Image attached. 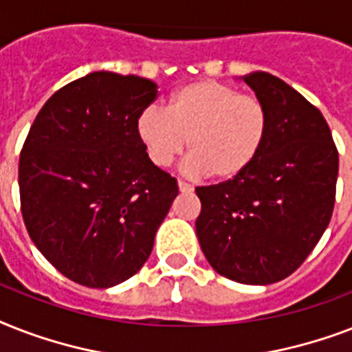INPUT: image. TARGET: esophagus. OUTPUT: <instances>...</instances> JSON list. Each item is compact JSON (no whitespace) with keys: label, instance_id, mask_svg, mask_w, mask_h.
<instances>
[{"label":"esophagus","instance_id":"obj_1","mask_svg":"<svg viewBox=\"0 0 352 352\" xmlns=\"http://www.w3.org/2000/svg\"><path fill=\"white\" fill-rule=\"evenodd\" d=\"M179 190H181L182 193H190V192H193V186L186 181H179Z\"/></svg>","mask_w":352,"mask_h":352}]
</instances>
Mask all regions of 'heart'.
<instances>
[{"label":"heart","mask_w":352,"mask_h":352,"mask_svg":"<svg viewBox=\"0 0 352 352\" xmlns=\"http://www.w3.org/2000/svg\"><path fill=\"white\" fill-rule=\"evenodd\" d=\"M268 127V109L259 96L214 80L182 85L171 95L168 111L148 107L137 120L138 138L155 166L168 168L190 144L188 171L223 181L250 168Z\"/></svg>","instance_id":"b5f03b06"}]
</instances>
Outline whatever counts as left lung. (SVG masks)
Instances as JSON below:
<instances>
[{
	"instance_id": "left-lung-1",
	"label": "left lung",
	"mask_w": 352,
	"mask_h": 352,
	"mask_svg": "<svg viewBox=\"0 0 352 352\" xmlns=\"http://www.w3.org/2000/svg\"><path fill=\"white\" fill-rule=\"evenodd\" d=\"M268 109L267 142L241 175L195 188L201 250L221 276L268 285L294 272L333 217L338 149L318 107L272 74H246Z\"/></svg>"
}]
</instances>
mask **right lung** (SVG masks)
<instances>
[{
  "label": "right lung",
  "mask_w": 352,
  "mask_h": 352,
  "mask_svg": "<svg viewBox=\"0 0 352 352\" xmlns=\"http://www.w3.org/2000/svg\"><path fill=\"white\" fill-rule=\"evenodd\" d=\"M155 98L151 80L96 71L58 89L25 138V226L74 283L107 289L135 276L179 193L138 138V115Z\"/></svg>",
  "instance_id": "add662e5"
}]
</instances>
